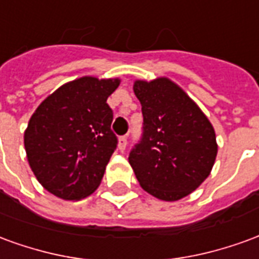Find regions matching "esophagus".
I'll list each match as a JSON object with an SVG mask.
<instances>
[{"label":"esophagus","instance_id":"obj_1","mask_svg":"<svg viewBox=\"0 0 259 259\" xmlns=\"http://www.w3.org/2000/svg\"><path fill=\"white\" fill-rule=\"evenodd\" d=\"M127 146V136H122L120 139H119V150L120 151H123L124 148Z\"/></svg>","mask_w":259,"mask_h":259}]
</instances>
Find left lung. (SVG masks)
Returning <instances> with one entry per match:
<instances>
[{"label": "left lung", "mask_w": 259, "mask_h": 259, "mask_svg": "<svg viewBox=\"0 0 259 259\" xmlns=\"http://www.w3.org/2000/svg\"><path fill=\"white\" fill-rule=\"evenodd\" d=\"M143 135L129 154L140 186L163 201H178L209 176L218 146L211 122L179 85L166 77L136 80Z\"/></svg>", "instance_id": "1"}]
</instances>
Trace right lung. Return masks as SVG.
<instances>
[{"instance_id": "add662e5", "label": "right lung", "mask_w": 259, "mask_h": 259, "mask_svg": "<svg viewBox=\"0 0 259 259\" xmlns=\"http://www.w3.org/2000/svg\"><path fill=\"white\" fill-rule=\"evenodd\" d=\"M119 83L91 76L69 81L31 115L25 132L27 161L51 194L80 200L100 186L118 146L107 100Z\"/></svg>"}]
</instances>
